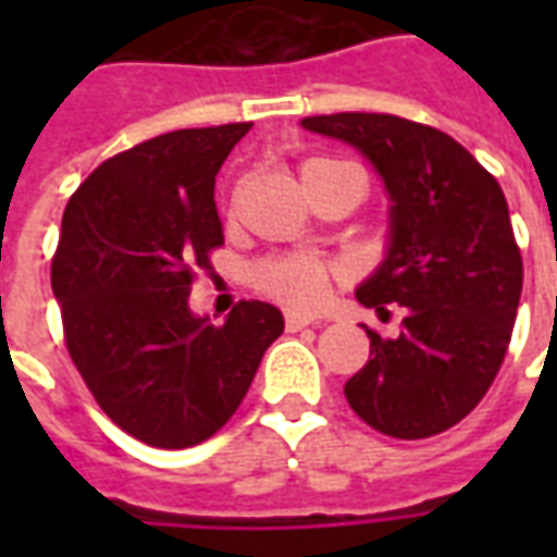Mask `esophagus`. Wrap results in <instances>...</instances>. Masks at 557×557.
<instances>
[{
	"label": "esophagus",
	"mask_w": 557,
	"mask_h": 557,
	"mask_svg": "<svg viewBox=\"0 0 557 557\" xmlns=\"http://www.w3.org/2000/svg\"><path fill=\"white\" fill-rule=\"evenodd\" d=\"M307 325H315L310 315H301V313H286V331H301Z\"/></svg>",
	"instance_id": "esophagus-1"
}]
</instances>
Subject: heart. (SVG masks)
Returning <instances> with one entry per match:
<instances>
[{"label": "heart", "instance_id": "1", "mask_svg": "<svg viewBox=\"0 0 557 557\" xmlns=\"http://www.w3.org/2000/svg\"><path fill=\"white\" fill-rule=\"evenodd\" d=\"M322 163H331L325 158L307 160L301 166L304 170H313V166H322ZM337 277V268L327 265L315 256H271V259H262L259 265L253 268V286L262 295H268L271 301L283 304V307H292V310H313L325 298L331 280Z\"/></svg>", "mask_w": 557, "mask_h": 557}]
</instances>
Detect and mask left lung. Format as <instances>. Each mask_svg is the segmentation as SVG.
<instances>
[{
  "mask_svg": "<svg viewBox=\"0 0 557 557\" xmlns=\"http://www.w3.org/2000/svg\"><path fill=\"white\" fill-rule=\"evenodd\" d=\"M307 131L373 160L394 206L391 250L358 289L394 339L367 327L370 361L346 382L355 414L391 438L450 430L502 370L522 295V253L495 175L444 131L387 113L307 115Z\"/></svg>",
  "mask_w": 557,
  "mask_h": 557,
  "instance_id": "8db88e82",
  "label": "left lung"
}]
</instances>
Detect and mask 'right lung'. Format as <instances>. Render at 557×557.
I'll return each mask as SVG.
<instances>
[{"label": "right lung", "mask_w": 557, "mask_h": 557, "mask_svg": "<svg viewBox=\"0 0 557 557\" xmlns=\"http://www.w3.org/2000/svg\"><path fill=\"white\" fill-rule=\"evenodd\" d=\"M250 122L184 127L103 160L67 199L50 283L71 361L119 430L163 450L238 411L283 315L238 301L223 325L187 295L223 244L214 178Z\"/></svg>", "instance_id": "add662e5"}]
</instances>
